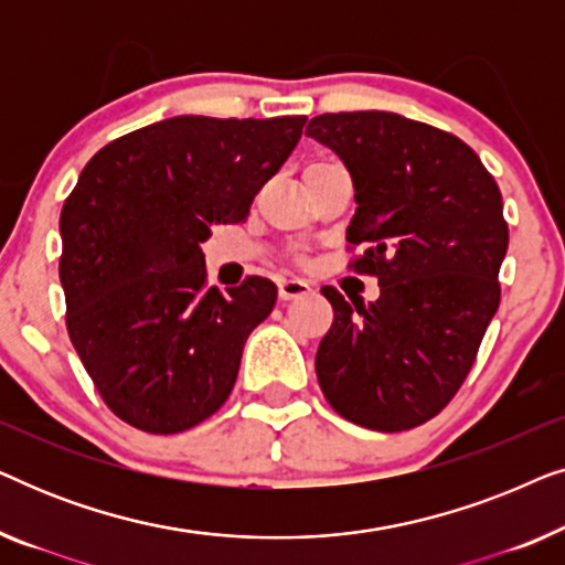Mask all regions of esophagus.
<instances>
[{"label":"esophagus","mask_w":565,"mask_h":565,"mask_svg":"<svg viewBox=\"0 0 565 565\" xmlns=\"http://www.w3.org/2000/svg\"><path fill=\"white\" fill-rule=\"evenodd\" d=\"M311 292V285L303 280H280L277 282V296L280 300H298Z\"/></svg>","instance_id":"obj_1"}]
</instances>
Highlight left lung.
<instances>
[{
	"label": "left lung",
	"instance_id": "8db88e82",
	"mask_svg": "<svg viewBox=\"0 0 565 565\" xmlns=\"http://www.w3.org/2000/svg\"><path fill=\"white\" fill-rule=\"evenodd\" d=\"M306 136L344 161L354 184L350 262L381 298L321 288L334 323L316 352L331 408L377 431L429 422L460 391L501 300L509 246L499 184L458 136L396 113H327Z\"/></svg>",
	"mask_w": 565,
	"mask_h": 565
}]
</instances>
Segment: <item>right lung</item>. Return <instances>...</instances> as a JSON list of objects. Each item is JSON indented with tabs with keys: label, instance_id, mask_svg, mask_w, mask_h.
<instances>
[{
	"label": "right lung",
	"instance_id": "obj_1",
	"mask_svg": "<svg viewBox=\"0 0 565 565\" xmlns=\"http://www.w3.org/2000/svg\"><path fill=\"white\" fill-rule=\"evenodd\" d=\"M303 126L306 115H180L115 138L82 169L58 223L66 329L130 427L177 435L226 404L277 288L257 275L207 288L200 244L215 223L246 221Z\"/></svg>",
	"mask_w": 565,
	"mask_h": 565
}]
</instances>
